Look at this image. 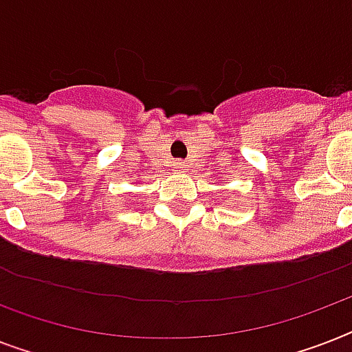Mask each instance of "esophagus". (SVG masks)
Here are the masks:
<instances>
[{
  "instance_id": "obj_1",
  "label": "esophagus",
  "mask_w": 352,
  "mask_h": 352,
  "mask_svg": "<svg viewBox=\"0 0 352 352\" xmlns=\"http://www.w3.org/2000/svg\"><path fill=\"white\" fill-rule=\"evenodd\" d=\"M173 168H175L177 171H182V170H186L188 164L184 162V160H175V162H173Z\"/></svg>"
}]
</instances>
